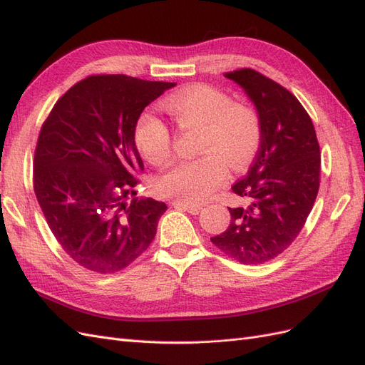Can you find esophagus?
Segmentation results:
<instances>
[{"mask_svg": "<svg viewBox=\"0 0 365 365\" xmlns=\"http://www.w3.org/2000/svg\"><path fill=\"white\" fill-rule=\"evenodd\" d=\"M172 204H173V207L181 208V210H184V212H189L192 215H197V213H200V210L202 208V205H200V204H192V202L178 201V200L173 201Z\"/></svg>", "mask_w": 365, "mask_h": 365, "instance_id": "34e87169", "label": "esophagus"}]
</instances>
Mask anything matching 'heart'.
Returning a JSON list of instances; mask_svg holds the SVG:
<instances>
[{
    "label": "heart",
    "instance_id": "obj_1",
    "mask_svg": "<svg viewBox=\"0 0 365 365\" xmlns=\"http://www.w3.org/2000/svg\"><path fill=\"white\" fill-rule=\"evenodd\" d=\"M180 129L200 128L196 152L200 157L175 164L155 182L165 197L187 202L205 201L228 180L230 168L245 170L262 143V118L256 108L219 88L205 83L187 86L164 103ZM135 146L152 165L172 158V132L153 114H143L134 132Z\"/></svg>",
    "mask_w": 365,
    "mask_h": 365
}]
</instances>
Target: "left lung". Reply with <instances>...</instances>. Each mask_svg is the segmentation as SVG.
<instances>
[{"instance_id": "8db88e82", "label": "left lung", "mask_w": 365, "mask_h": 365, "mask_svg": "<svg viewBox=\"0 0 365 365\" xmlns=\"http://www.w3.org/2000/svg\"><path fill=\"white\" fill-rule=\"evenodd\" d=\"M244 88L262 118V143L245 178L231 190L245 204L210 240L244 264L272 260L300 235L319 189L322 157L311 117L280 83L252 68L224 74Z\"/></svg>"}]
</instances>
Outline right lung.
Masks as SVG:
<instances>
[{
  "instance_id": "right-lung-1",
  "label": "right lung",
  "mask_w": 365,
  "mask_h": 365,
  "mask_svg": "<svg viewBox=\"0 0 365 365\" xmlns=\"http://www.w3.org/2000/svg\"><path fill=\"white\" fill-rule=\"evenodd\" d=\"M170 82L94 74L77 82L42 123L33 189L51 233L85 269L114 274L145 252L164 202L135 197L145 170L134 132Z\"/></svg>"
}]
</instances>
